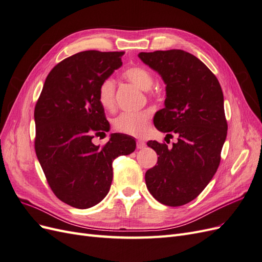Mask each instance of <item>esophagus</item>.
Masks as SVG:
<instances>
[{
    "mask_svg": "<svg viewBox=\"0 0 262 262\" xmlns=\"http://www.w3.org/2000/svg\"><path fill=\"white\" fill-rule=\"evenodd\" d=\"M146 146V144H145V142L144 141H142V140H139L138 142H137V147L139 148V149H142V148H144Z\"/></svg>",
    "mask_w": 262,
    "mask_h": 262,
    "instance_id": "esophagus-1",
    "label": "esophagus"
}]
</instances>
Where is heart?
I'll use <instances>...</instances> for the list:
<instances>
[{
    "instance_id": "1",
    "label": "heart",
    "mask_w": 262,
    "mask_h": 262,
    "mask_svg": "<svg viewBox=\"0 0 262 262\" xmlns=\"http://www.w3.org/2000/svg\"><path fill=\"white\" fill-rule=\"evenodd\" d=\"M123 76L129 82L137 85L142 91H148L153 85V76L148 71L141 67H132L124 71ZM115 92L116 84L113 78L106 80L99 85L98 100L105 109H113L115 107ZM149 114L141 113H122L114 121V128L124 134L133 137H141L147 131L149 122Z\"/></svg>"
}]
</instances>
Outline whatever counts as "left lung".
Here are the masks:
<instances>
[{
  "mask_svg": "<svg viewBox=\"0 0 262 262\" xmlns=\"http://www.w3.org/2000/svg\"><path fill=\"white\" fill-rule=\"evenodd\" d=\"M139 58L166 84L165 107L155 114L158 131L176 133L177 143L148 141L157 165L145 172L149 193L169 207L199 195L216 172L226 139L224 97L216 76L184 50L140 52Z\"/></svg>",
  "mask_w": 262,
  "mask_h": 262,
  "instance_id": "left-lung-1",
  "label": "left lung"
}]
</instances>
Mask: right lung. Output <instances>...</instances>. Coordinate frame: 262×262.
I'll list each match as a JSON object with an SVG mask.
<instances>
[{
  "label": "right lung",
  "mask_w": 262,
  "mask_h": 262,
  "mask_svg": "<svg viewBox=\"0 0 262 262\" xmlns=\"http://www.w3.org/2000/svg\"><path fill=\"white\" fill-rule=\"evenodd\" d=\"M124 52H78L58 63L47 76L35 107V149L57 198L89 209L109 192L113 162L136 149V140L112 133L104 146L93 138L110 124L98 100L99 85L122 66Z\"/></svg>",
  "instance_id": "right-lung-1"
}]
</instances>
